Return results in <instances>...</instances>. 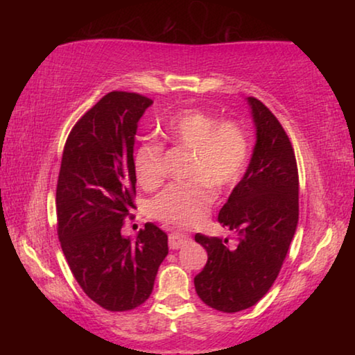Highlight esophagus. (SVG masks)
Instances as JSON below:
<instances>
[{
	"label": "esophagus",
	"mask_w": 355,
	"mask_h": 355,
	"mask_svg": "<svg viewBox=\"0 0 355 355\" xmlns=\"http://www.w3.org/2000/svg\"><path fill=\"white\" fill-rule=\"evenodd\" d=\"M188 243H189L188 235H182V233H171L169 235V248L171 249H180Z\"/></svg>",
	"instance_id": "esophagus-1"
}]
</instances>
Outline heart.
I'll list each match as a JSON object with an SVG mask.
<instances>
[{
	"label": "heart",
	"instance_id": "1",
	"mask_svg": "<svg viewBox=\"0 0 355 355\" xmlns=\"http://www.w3.org/2000/svg\"><path fill=\"white\" fill-rule=\"evenodd\" d=\"M164 139L192 152L189 182L175 183L153 200L155 218L173 227L200 222L214 202V191L232 188L241 178L249 159V137L235 122H220L199 110L178 112L163 123ZM164 148L152 141L142 142L133 153V169L144 189L158 188L164 178Z\"/></svg>",
	"mask_w": 355,
	"mask_h": 355
}]
</instances>
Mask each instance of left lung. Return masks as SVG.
<instances>
[{
  "label": "left lung",
  "instance_id": "8db88e82",
  "mask_svg": "<svg viewBox=\"0 0 355 355\" xmlns=\"http://www.w3.org/2000/svg\"><path fill=\"white\" fill-rule=\"evenodd\" d=\"M255 125L250 163L218 220L236 236H205L196 241L208 261L194 277L196 291L208 307L236 313L255 305L272 286L290 249L299 220L296 156L284 127L260 100L248 97Z\"/></svg>",
  "mask_w": 355,
  "mask_h": 355
}]
</instances>
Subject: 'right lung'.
I'll return each instance as SVG.
<instances>
[{
  "label": "right lung",
  "instance_id": "1",
  "mask_svg": "<svg viewBox=\"0 0 355 355\" xmlns=\"http://www.w3.org/2000/svg\"><path fill=\"white\" fill-rule=\"evenodd\" d=\"M153 101L110 92L71 128L56 188L58 235L71 274L95 304L110 311L139 307L153 291L169 254L167 235L153 224L136 241L122 235L135 207V137Z\"/></svg>",
  "mask_w": 355,
  "mask_h": 355
}]
</instances>
